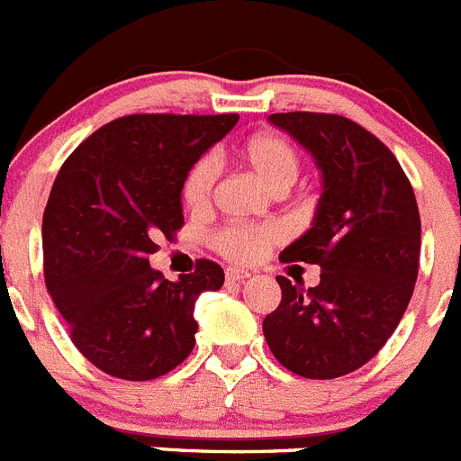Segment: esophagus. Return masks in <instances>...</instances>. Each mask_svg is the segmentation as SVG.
<instances>
[{"label": "esophagus", "mask_w": 461, "mask_h": 461, "mask_svg": "<svg viewBox=\"0 0 461 461\" xmlns=\"http://www.w3.org/2000/svg\"><path fill=\"white\" fill-rule=\"evenodd\" d=\"M252 273L250 271H243V268H227L225 271V280L230 282V285H236V282H243L248 280Z\"/></svg>", "instance_id": "esophagus-1"}]
</instances>
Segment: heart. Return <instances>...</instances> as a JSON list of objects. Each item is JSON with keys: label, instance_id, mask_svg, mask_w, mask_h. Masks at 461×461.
<instances>
[{"label": "heart", "instance_id": "1", "mask_svg": "<svg viewBox=\"0 0 461 461\" xmlns=\"http://www.w3.org/2000/svg\"><path fill=\"white\" fill-rule=\"evenodd\" d=\"M243 163L250 167L261 184L271 193L289 190L301 172V158L292 142L280 135L261 132L255 135L240 151ZM215 179H218V163L215 158L206 156L200 158L188 169L184 181V202L190 209H202L209 204L213 193ZM280 239L277 230L273 227H227L218 234L215 246L225 257L236 261H255L259 259L268 248Z\"/></svg>", "mask_w": 461, "mask_h": 461}]
</instances>
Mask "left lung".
I'll use <instances>...</instances> for the list:
<instances>
[{"instance_id": "1", "label": "left lung", "mask_w": 461, "mask_h": 461, "mask_svg": "<svg viewBox=\"0 0 461 461\" xmlns=\"http://www.w3.org/2000/svg\"><path fill=\"white\" fill-rule=\"evenodd\" d=\"M289 132L321 172L312 225L282 261L321 267L308 292L277 276L282 301L264 338L287 370L335 379L358 370L395 333L411 301L420 257V213L411 184L381 140L338 114L282 112Z\"/></svg>"}]
</instances>
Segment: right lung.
Instances as JSON below:
<instances>
[{
    "label": "right lung",
    "instance_id": "right-lung-1",
    "mask_svg": "<svg viewBox=\"0 0 461 461\" xmlns=\"http://www.w3.org/2000/svg\"><path fill=\"white\" fill-rule=\"evenodd\" d=\"M236 114H131L98 128L57 174L43 213L45 285L80 354L105 375L149 381L194 347V301L225 273L200 259L165 280L149 255L181 230L188 169Z\"/></svg>",
    "mask_w": 461,
    "mask_h": 461
}]
</instances>
